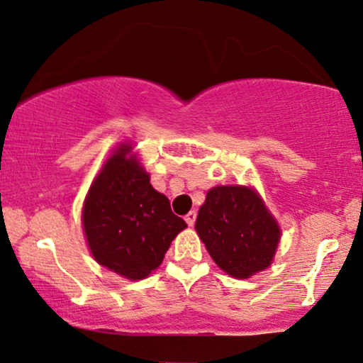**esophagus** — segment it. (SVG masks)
Segmentation results:
<instances>
[{
    "mask_svg": "<svg viewBox=\"0 0 363 363\" xmlns=\"http://www.w3.org/2000/svg\"><path fill=\"white\" fill-rule=\"evenodd\" d=\"M196 216H198L196 211H190V213H188L186 216H185L186 224H188V225H193L194 223H196Z\"/></svg>",
    "mask_w": 363,
    "mask_h": 363,
    "instance_id": "34e87169",
    "label": "esophagus"
}]
</instances>
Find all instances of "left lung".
Instances as JSON below:
<instances>
[{"label": "left lung", "mask_w": 363, "mask_h": 363, "mask_svg": "<svg viewBox=\"0 0 363 363\" xmlns=\"http://www.w3.org/2000/svg\"><path fill=\"white\" fill-rule=\"evenodd\" d=\"M194 229L225 273L249 278L275 255L280 229L252 188L216 186L199 208Z\"/></svg>", "instance_id": "1"}]
</instances>
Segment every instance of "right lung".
I'll list each match as a JSON object with an SVG mask.
<instances>
[{
	"label": "right lung",
	"instance_id": "obj_1",
	"mask_svg": "<svg viewBox=\"0 0 363 363\" xmlns=\"http://www.w3.org/2000/svg\"><path fill=\"white\" fill-rule=\"evenodd\" d=\"M123 145L104 164L88 191L83 229L99 265L130 280L145 278L164 260L186 223L173 214L138 160Z\"/></svg>",
	"mask_w": 363,
	"mask_h": 363
}]
</instances>
